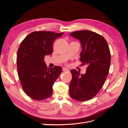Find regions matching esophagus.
Returning <instances> with one entry per match:
<instances>
[{"mask_svg":"<svg viewBox=\"0 0 128 128\" xmlns=\"http://www.w3.org/2000/svg\"><path fill=\"white\" fill-rule=\"evenodd\" d=\"M62 70L64 72H68V71H69V69L68 68H65V67H63L62 68Z\"/></svg>","mask_w":128,"mask_h":128,"instance_id":"obj_1","label":"esophagus"}]
</instances>
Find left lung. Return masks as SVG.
I'll list each match as a JSON object with an SVG mask.
<instances>
[{
	"label": "left lung",
	"mask_w": 128,
	"mask_h": 128,
	"mask_svg": "<svg viewBox=\"0 0 128 128\" xmlns=\"http://www.w3.org/2000/svg\"><path fill=\"white\" fill-rule=\"evenodd\" d=\"M70 34L80 40L82 49L80 61L88 67L84 74L75 69L70 70L69 95L78 101H87L98 94L105 82L111 61L110 48L102 35L91 31H77Z\"/></svg>",
	"instance_id": "obj_1"
}]
</instances>
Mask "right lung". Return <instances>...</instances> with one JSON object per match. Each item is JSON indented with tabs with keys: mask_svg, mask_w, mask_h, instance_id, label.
<instances>
[{
	"mask_svg": "<svg viewBox=\"0 0 128 128\" xmlns=\"http://www.w3.org/2000/svg\"><path fill=\"white\" fill-rule=\"evenodd\" d=\"M64 32H34L26 36L19 46L16 63L23 90L31 98L42 100L51 96L53 86L62 72L60 66L48 68L44 57L53 52V43Z\"/></svg>",
	"mask_w": 128,
	"mask_h": 128,
	"instance_id": "add662e5",
	"label": "right lung"
}]
</instances>
